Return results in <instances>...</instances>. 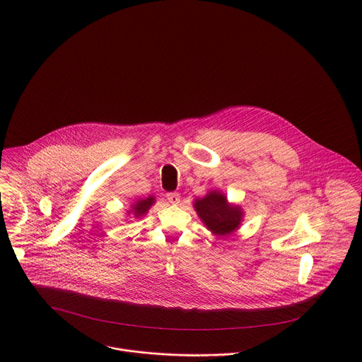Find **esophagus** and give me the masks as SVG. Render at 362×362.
<instances>
[{"label":"esophagus","instance_id":"obj_1","mask_svg":"<svg viewBox=\"0 0 362 362\" xmlns=\"http://www.w3.org/2000/svg\"><path fill=\"white\" fill-rule=\"evenodd\" d=\"M168 200L172 203V204H179L180 203V194L176 193V192H170L168 193Z\"/></svg>","mask_w":362,"mask_h":362}]
</instances>
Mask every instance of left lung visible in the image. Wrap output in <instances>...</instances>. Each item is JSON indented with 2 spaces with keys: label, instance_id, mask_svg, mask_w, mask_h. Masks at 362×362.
I'll list each match as a JSON object with an SVG mask.
<instances>
[{
  "label": "left lung",
  "instance_id": "1",
  "mask_svg": "<svg viewBox=\"0 0 362 362\" xmlns=\"http://www.w3.org/2000/svg\"><path fill=\"white\" fill-rule=\"evenodd\" d=\"M193 208L203 225L215 236H228L236 232L245 216L240 206L230 203L221 190H211L203 197L194 199Z\"/></svg>",
  "mask_w": 362,
  "mask_h": 362
}]
</instances>
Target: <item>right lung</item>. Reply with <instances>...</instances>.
Instances as JSON below:
<instances>
[{
  "instance_id": "add662e5",
  "label": "right lung",
  "mask_w": 362,
  "mask_h": 362,
  "mask_svg": "<svg viewBox=\"0 0 362 362\" xmlns=\"http://www.w3.org/2000/svg\"><path fill=\"white\" fill-rule=\"evenodd\" d=\"M154 202H156V197H154V196H148V197H144V199L134 200L130 206V211H127V216H132V218L144 216L148 212L151 206L154 204Z\"/></svg>"
}]
</instances>
